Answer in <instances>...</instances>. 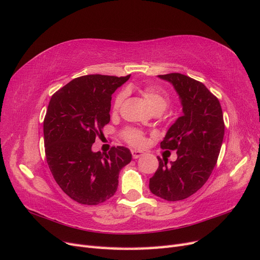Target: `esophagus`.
<instances>
[{"label":"esophagus","instance_id":"esophagus-1","mask_svg":"<svg viewBox=\"0 0 260 260\" xmlns=\"http://www.w3.org/2000/svg\"><path fill=\"white\" fill-rule=\"evenodd\" d=\"M131 153H132V157H133V158H135V159L140 158L141 156H143V155L145 154V153L142 152V151H137V149H132Z\"/></svg>","mask_w":260,"mask_h":260}]
</instances>
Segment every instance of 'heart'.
<instances>
[{
  "instance_id": "1",
  "label": "heart",
  "mask_w": 260,
  "mask_h": 260,
  "mask_svg": "<svg viewBox=\"0 0 260 260\" xmlns=\"http://www.w3.org/2000/svg\"><path fill=\"white\" fill-rule=\"evenodd\" d=\"M143 95L145 100L147 101L148 105L151 106L154 112L157 111H165L168 105V98L166 94H165L162 91L159 89L155 88V86H145L143 90ZM125 98V91H121L118 95L116 96L115 103H114V111L117 112L119 107L121 106L122 102ZM125 140L132 145L136 146H141L144 143V138L142 136V133L138 130H128L125 131Z\"/></svg>"
}]
</instances>
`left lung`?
<instances>
[{"instance_id": "8db88e82", "label": "left lung", "mask_w": 260, "mask_h": 260, "mask_svg": "<svg viewBox=\"0 0 260 260\" xmlns=\"http://www.w3.org/2000/svg\"><path fill=\"white\" fill-rule=\"evenodd\" d=\"M157 77L174 86L183 114L160 143L161 148L176 149L177 159L168 164L167 158L158 157L159 166L149 179V190L176 202L199 191L210 177L223 141V115L218 99L202 82L181 74Z\"/></svg>"}]
</instances>
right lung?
Here are the masks:
<instances>
[{
	"label": "right lung",
	"instance_id": "add662e5",
	"mask_svg": "<svg viewBox=\"0 0 260 260\" xmlns=\"http://www.w3.org/2000/svg\"><path fill=\"white\" fill-rule=\"evenodd\" d=\"M129 78L82 76L51 98L43 122L46 161L61 190L84 205L111 199L120 170L132 159L124 146L108 154L92 151L95 137L111 120L112 94Z\"/></svg>",
	"mask_w": 260,
	"mask_h": 260
}]
</instances>
